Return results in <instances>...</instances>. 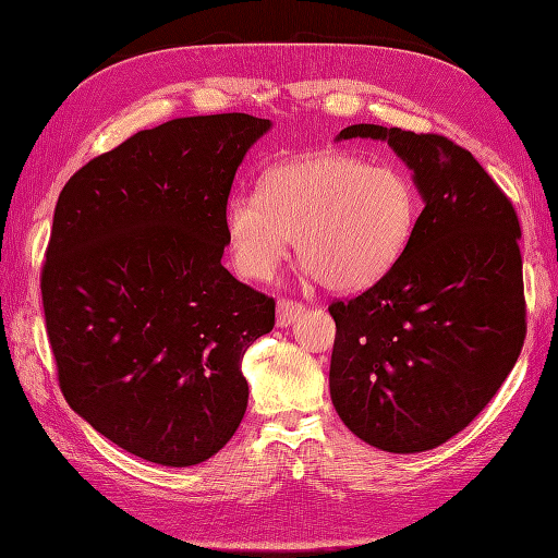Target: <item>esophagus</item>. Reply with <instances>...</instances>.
<instances>
[{"instance_id":"esophagus-1","label":"esophagus","mask_w":558,"mask_h":558,"mask_svg":"<svg viewBox=\"0 0 558 558\" xmlns=\"http://www.w3.org/2000/svg\"><path fill=\"white\" fill-rule=\"evenodd\" d=\"M305 314V307L300 305V302H293V300H279L277 302V326L279 328H289L293 326L295 320Z\"/></svg>"}]
</instances>
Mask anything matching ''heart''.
Wrapping results in <instances>:
<instances>
[{
	"label": "heart",
	"instance_id": "heart-1",
	"mask_svg": "<svg viewBox=\"0 0 558 558\" xmlns=\"http://www.w3.org/2000/svg\"><path fill=\"white\" fill-rule=\"evenodd\" d=\"M416 221L418 193L410 174L349 154L269 167L260 195H234L223 218L228 248L244 277H272L295 240L298 258L340 293L377 283L408 248Z\"/></svg>",
	"mask_w": 558,
	"mask_h": 558
}]
</instances>
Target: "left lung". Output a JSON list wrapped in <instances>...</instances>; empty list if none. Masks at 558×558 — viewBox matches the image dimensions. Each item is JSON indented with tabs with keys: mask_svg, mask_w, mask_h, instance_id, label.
Masks as SVG:
<instances>
[{
	"mask_svg": "<svg viewBox=\"0 0 558 558\" xmlns=\"http://www.w3.org/2000/svg\"><path fill=\"white\" fill-rule=\"evenodd\" d=\"M410 167L424 199L400 260L335 318L330 398L344 426L391 453L428 451L496 396L526 337L519 218L470 150L440 134L359 123Z\"/></svg>",
	"mask_w": 558,
	"mask_h": 558,
	"instance_id": "8db88e82",
	"label": "left lung"
}]
</instances>
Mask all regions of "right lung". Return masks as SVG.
<instances>
[{
	"instance_id": "right-lung-1",
	"label": "right lung",
	"mask_w": 558,
	"mask_h": 558,
	"mask_svg": "<svg viewBox=\"0 0 558 558\" xmlns=\"http://www.w3.org/2000/svg\"><path fill=\"white\" fill-rule=\"evenodd\" d=\"M267 118H174L93 158L64 183L41 272L70 408L144 461L189 468L240 428L246 349L275 300L221 265L226 207Z\"/></svg>"
}]
</instances>
